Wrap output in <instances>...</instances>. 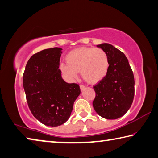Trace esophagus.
<instances>
[{
	"instance_id": "34e87169",
	"label": "esophagus",
	"mask_w": 158,
	"mask_h": 158,
	"mask_svg": "<svg viewBox=\"0 0 158 158\" xmlns=\"http://www.w3.org/2000/svg\"><path fill=\"white\" fill-rule=\"evenodd\" d=\"M80 87H81V90L82 91V90H83L85 88V86L83 85H80Z\"/></svg>"
}]
</instances>
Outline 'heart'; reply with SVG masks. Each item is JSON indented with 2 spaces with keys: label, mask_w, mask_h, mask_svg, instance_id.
Returning a JSON list of instances; mask_svg holds the SVG:
<instances>
[{
  "label": "heart",
  "mask_w": 158,
  "mask_h": 158,
  "mask_svg": "<svg viewBox=\"0 0 158 158\" xmlns=\"http://www.w3.org/2000/svg\"><path fill=\"white\" fill-rule=\"evenodd\" d=\"M66 64L61 63L59 70L68 81H73L81 71L83 79L92 84L97 83L106 76L109 61L106 52L99 48H80L66 55Z\"/></svg>",
  "instance_id": "obj_1"
}]
</instances>
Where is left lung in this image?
<instances>
[{"instance_id": "8db88e82", "label": "left lung", "mask_w": 158, "mask_h": 158, "mask_svg": "<svg viewBox=\"0 0 158 158\" xmlns=\"http://www.w3.org/2000/svg\"><path fill=\"white\" fill-rule=\"evenodd\" d=\"M106 52L109 67L104 78L93 87V107L102 118L115 120L127 112L134 96L133 71L125 54L108 43L97 45Z\"/></svg>"}]
</instances>
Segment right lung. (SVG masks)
Wrapping results in <instances>:
<instances>
[{"mask_svg":"<svg viewBox=\"0 0 158 158\" xmlns=\"http://www.w3.org/2000/svg\"><path fill=\"white\" fill-rule=\"evenodd\" d=\"M62 49H45L28 61L23 86L28 108L43 125L57 127L69 118L74 102L81 94L79 85L67 83L59 70Z\"/></svg>","mask_w":158,"mask_h":158,"instance_id":"add662e5","label":"right lung"}]
</instances>
